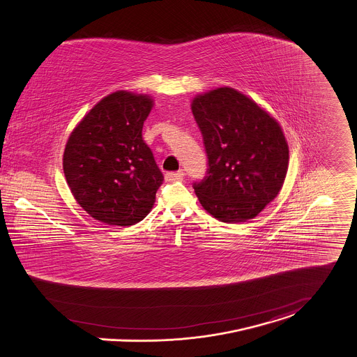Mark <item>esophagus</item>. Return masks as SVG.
Returning <instances> with one entry per match:
<instances>
[{"mask_svg":"<svg viewBox=\"0 0 357 357\" xmlns=\"http://www.w3.org/2000/svg\"><path fill=\"white\" fill-rule=\"evenodd\" d=\"M184 177V172L178 170V172H167L165 173V180L167 183H173V181H180Z\"/></svg>","mask_w":357,"mask_h":357,"instance_id":"esophagus-1","label":"esophagus"}]
</instances>
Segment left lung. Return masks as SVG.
I'll return each mask as SVG.
<instances>
[{
	"label": "left lung",
	"instance_id": "obj_1",
	"mask_svg": "<svg viewBox=\"0 0 357 357\" xmlns=\"http://www.w3.org/2000/svg\"><path fill=\"white\" fill-rule=\"evenodd\" d=\"M207 176L194 183L203 208L221 222L257 217L282 188L289 149L280 124L251 98L221 87L192 100Z\"/></svg>",
	"mask_w": 357,
	"mask_h": 357
}]
</instances>
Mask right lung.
<instances>
[{"label":"right lung","mask_w":357,"mask_h":357,"mask_svg":"<svg viewBox=\"0 0 357 357\" xmlns=\"http://www.w3.org/2000/svg\"><path fill=\"white\" fill-rule=\"evenodd\" d=\"M154 100L116 91L100 99L65 146V178L76 202L107 225L130 227L153 208L163 181L142 137Z\"/></svg>","instance_id":"obj_1"}]
</instances>
